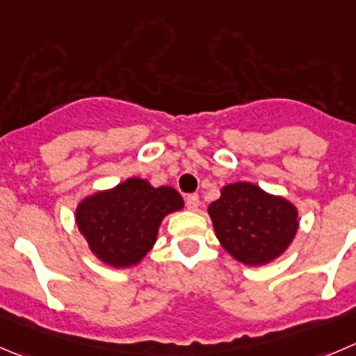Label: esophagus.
I'll use <instances>...</instances> for the list:
<instances>
[{
    "mask_svg": "<svg viewBox=\"0 0 356 356\" xmlns=\"http://www.w3.org/2000/svg\"><path fill=\"white\" fill-rule=\"evenodd\" d=\"M185 206H187V209H191V211H197L199 195H195V194L187 195V197H185Z\"/></svg>",
    "mask_w": 356,
    "mask_h": 356,
    "instance_id": "34e87169",
    "label": "esophagus"
}]
</instances>
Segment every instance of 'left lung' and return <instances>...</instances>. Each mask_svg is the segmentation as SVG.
Here are the masks:
<instances>
[{
    "label": "left lung",
    "mask_w": 356,
    "mask_h": 356,
    "mask_svg": "<svg viewBox=\"0 0 356 356\" xmlns=\"http://www.w3.org/2000/svg\"><path fill=\"white\" fill-rule=\"evenodd\" d=\"M208 213L223 250L246 266L276 260L299 229V213L292 202L248 181L225 185Z\"/></svg>",
    "instance_id": "1"
}]
</instances>
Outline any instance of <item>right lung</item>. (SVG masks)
Segmentation results:
<instances>
[{"mask_svg": "<svg viewBox=\"0 0 356 356\" xmlns=\"http://www.w3.org/2000/svg\"><path fill=\"white\" fill-rule=\"evenodd\" d=\"M181 208L184 199L175 188L127 178L82 199L74 220L90 252L106 266L124 269L143 260L157 241L164 216Z\"/></svg>", "mask_w": 356, "mask_h": 356, "instance_id": "1", "label": "right lung"}]
</instances>
